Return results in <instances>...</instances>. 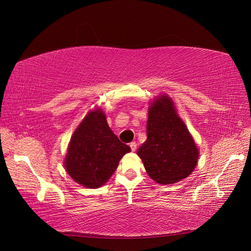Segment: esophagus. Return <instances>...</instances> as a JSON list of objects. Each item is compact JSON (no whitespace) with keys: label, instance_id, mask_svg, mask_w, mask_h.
Masks as SVG:
<instances>
[{"label":"esophagus","instance_id":"1","mask_svg":"<svg viewBox=\"0 0 251 251\" xmlns=\"http://www.w3.org/2000/svg\"><path fill=\"white\" fill-rule=\"evenodd\" d=\"M130 148H131V150H132L133 151H135L136 149H137V143H136L135 141L131 142V143H130Z\"/></svg>","mask_w":251,"mask_h":251}]
</instances>
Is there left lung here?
<instances>
[{
	"instance_id": "obj_1",
	"label": "left lung",
	"mask_w": 251,
	"mask_h": 251,
	"mask_svg": "<svg viewBox=\"0 0 251 251\" xmlns=\"http://www.w3.org/2000/svg\"><path fill=\"white\" fill-rule=\"evenodd\" d=\"M147 134L137 155L151 179L172 184L193 173L199 151L169 96H159L151 104Z\"/></svg>"
}]
</instances>
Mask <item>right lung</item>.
<instances>
[{"label":"right lung","mask_w":251,"mask_h":251,"mask_svg":"<svg viewBox=\"0 0 251 251\" xmlns=\"http://www.w3.org/2000/svg\"><path fill=\"white\" fill-rule=\"evenodd\" d=\"M131 151L110 128L100 109L90 111L73 133L65 158L71 178L89 188H98L116 171L119 160Z\"/></svg>","instance_id":"add662e5"}]
</instances>
